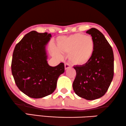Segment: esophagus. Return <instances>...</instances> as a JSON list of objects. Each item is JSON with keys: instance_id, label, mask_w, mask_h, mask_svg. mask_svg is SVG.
<instances>
[{"instance_id": "1", "label": "esophagus", "mask_w": 126, "mask_h": 126, "mask_svg": "<svg viewBox=\"0 0 126 126\" xmlns=\"http://www.w3.org/2000/svg\"><path fill=\"white\" fill-rule=\"evenodd\" d=\"M70 65H69V64H65V70H66L67 69H68L70 67Z\"/></svg>"}]
</instances>
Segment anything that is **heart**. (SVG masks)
Returning <instances> with one entry per match:
<instances>
[{"mask_svg": "<svg viewBox=\"0 0 126 126\" xmlns=\"http://www.w3.org/2000/svg\"><path fill=\"white\" fill-rule=\"evenodd\" d=\"M57 47L52 46L53 55L57 57L61 53L69 54L68 59L76 65H84L93 56L95 43L92 37L81 33H76L67 36H60L57 39Z\"/></svg>", "mask_w": 126, "mask_h": 126, "instance_id": "1", "label": "heart"}]
</instances>
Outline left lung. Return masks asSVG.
<instances>
[{"label": "left lung", "mask_w": 126, "mask_h": 126, "mask_svg": "<svg viewBox=\"0 0 126 126\" xmlns=\"http://www.w3.org/2000/svg\"><path fill=\"white\" fill-rule=\"evenodd\" d=\"M95 43L91 60L84 65H76V77L73 83L75 93L87 100H94L107 92L114 77V53L105 36L97 29L87 31Z\"/></svg>", "instance_id": "1"}]
</instances>
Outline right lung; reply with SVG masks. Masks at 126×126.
<instances>
[{
    "mask_svg": "<svg viewBox=\"0 0 126 126\" xmlns=\"http://www.w3.org/2000/svg\"><path fill=\"white\" fill-rule=\"evenodd\" d=\"M51 37L50 33L32 31L15 47L12 76L19 90L31 98H41L53 93L59 76L65 72L63 63L56 66L48 63L46 46Z\"/></svg>",
    "mask_w": 126,
    "mask_h": 126,
    "instance_id": "right-lung-1",
    "label": "right lung"
}]
</instances>
